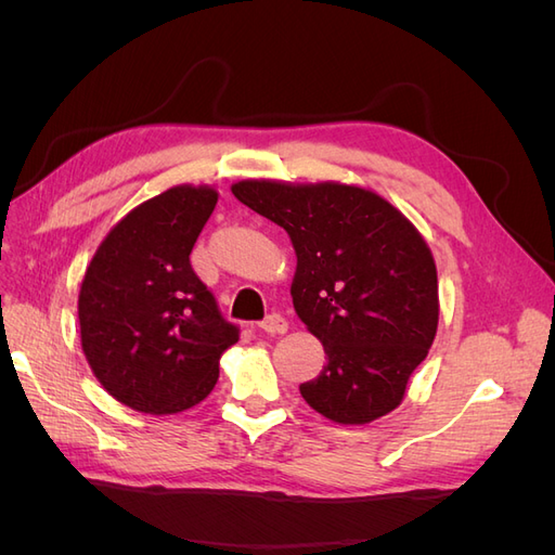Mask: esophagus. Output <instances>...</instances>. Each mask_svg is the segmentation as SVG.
Wrapping results in <instances>:
<instances>
[{"instance_id":"esophagus-1","label":"esophagus","mask_w":555,"mask_h":555,"mask_svg":"<svg viewBox=\"0 0 555 555\" xmlns=\"http://www.w3.org/2000/svg\"><path fill=\"white\" fill-rule=\"evenodd\" d=\"M259 328L266 331V333H271V335H282V333H287L289 324H287V319H284L282 314H268L263 322L259 324Z\"/></svg>"}]
</instances>
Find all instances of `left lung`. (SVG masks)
I'll return each instance as SVG.
<instances>
[{
  "instance_id": "8db88e82",
  "label": "left lung",
  "mask_w": 555,
  "mask_h": 555,
  "mask_svg": "<svg viewBox=\"0 0 555 555\" xmlns=\"http://www.w3.org/2000/svg\"><path fill=\"white\" fill-rule=\"evenodd\" d=\"M231 192L292 238L294 310L326 351L300 396L335 424L393 412L438 333V268L422 233L359 184L238 180Z\"/></svg>"
}]
</instances>
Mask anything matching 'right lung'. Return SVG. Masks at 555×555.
Here are the masks:
<instances>
[{
  "label": "right lung",
  "instance_id": "right-lung-1",
  "mask_svg": "<svg viewBox=\"0 0 555 555\" xmlns=\"http://www.w3.org/2000/svg\"><path fill=\"white\" fill-rule=\"evenodd\" d=\"M215 204L210 184H176L143 201L108 231L82 278V354L104 389L137 412L194 408L238 343L190 263Z\"/></svg>",
  "mask_w": 555,
  "mask_h": 555
}]
</instances>
